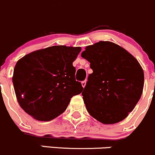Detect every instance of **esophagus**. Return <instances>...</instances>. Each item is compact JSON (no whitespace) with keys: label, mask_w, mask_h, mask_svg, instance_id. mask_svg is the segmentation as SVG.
Returning a JSON list of instances; mask_svg holds the SVG:
<instances>
[{"label":"esophagus","mask_w":155,"mask_h":155,"mask_svg":"<svg viewBox=\"0 0 155 155\" xmlns=\"http://www.w3.org/2000/svg\"><path fill=\"white\" fill-rule=\"evenodd\" d=\"M81 84H82V86H83V87H84L86 86V84H87V81H82V82H81Z\"/></svg>","instance_id":"1"}]
</instances>
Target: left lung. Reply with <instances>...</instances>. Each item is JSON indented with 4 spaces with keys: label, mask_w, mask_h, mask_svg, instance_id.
Instances as JSON below:
<instances>
[{
    "label": "left lung",
    "mask_w": 155,
    "mask_h": 155,
    "mask_svg": "<svg viewBox=\"0 0 155 155\" xmlns=\"http://www.w3.org/2000/svg\"><path fill=\"white\" fill-rule=\"evenodd\" d=\"M81 57L93 71L82 92L88 113L107 125L123 120L143 93L144 73L140 63L123 48L104 41L87 46Z\"/></svg>",
    "instance_id": "obj_1"
}]
</instances>
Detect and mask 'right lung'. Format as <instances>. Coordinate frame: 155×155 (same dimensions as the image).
I'll list each match as a JSON object with an SVG mask.
<instances>
[{
    "label": "right lung",
    "mask_w": 155,
    "mask_h": 155,
    "mask_svg": "<svg viewBox=\"0 0 155 155\" xmlns=\"http://www.w3.org/2000/svg\"><path fill=\"white\" fill-rule=\"evenodd\" d=\"M80 47L56 45L30 53L17 62L12 83L19 105L39 121H51L84 89L72 63Z\"/></svg>",
    "instance_id": "obj_1"
}]
</instances>
